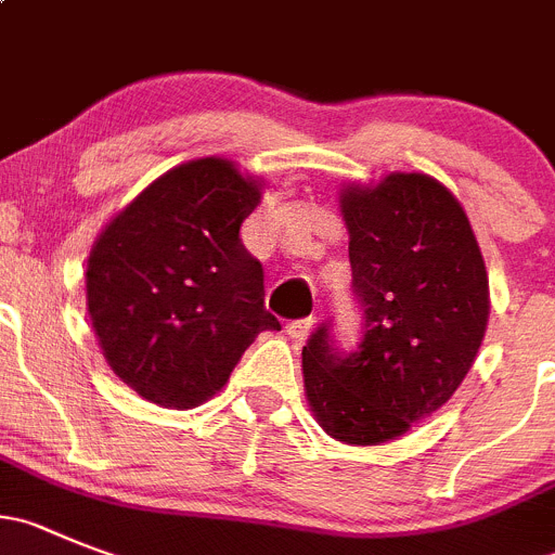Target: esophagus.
I'll list each match as a JSON object with an SVG mask.
<instances>
[{
	"instance_id": "obj_1",
	"label": "esophagus",
	"mask_w": 555,
	"mask_h": 555,
	"mask_svg": "<svg viewBox=\"0 0 555 555\" xmlns=\"http://www.w3.org/2000/svg\"><path fill=\"white\" fill-rule=\"evenodd\" d=\"M312 328H314V318L289 320V323H287V334H289V339H295V341L307 339L309 331H312Z\"/></svg>"
}]
</instances>
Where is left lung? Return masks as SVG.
Instances as JSON below:
<instances>
[{
    "instance_id": "left-lung-1",
    "label": "left lung",
    "mask_w": 555,
    "mask_h": 555,
    "mask_svg": "<svg viewBox=\"0 0 555 555\" xmlns=\"http://www.w3.org/2000/svg\"><path fill=\"white\" fill-rule=\"evenodd\" d=\"M361 339L331 320L304 348V386L336 441L375 447L433 416L468 375L488 328V271L468 216L427 175H388L341 194Z\"/></svg>"
}]
</instances>
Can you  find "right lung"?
<instances>
[{
    "mask_svg": "<svg viewBox=\"0 0 555 555\" xmlns=\"http://www.w3.org/2000/svg\"><path fill=\"white\" fill-rule=\"evenodd\" d=\"M260 185L230 160L169 169L101 232L87 260V309L114 375L160 408L214 397L260 331L262 266L241 224Z\"/></svg>",
    "mask_w": 555,
    "mask_h": 555,
    "instance_id": "right-lung-1",
    "label": "right lung"
}]
</instances>
